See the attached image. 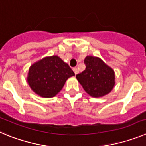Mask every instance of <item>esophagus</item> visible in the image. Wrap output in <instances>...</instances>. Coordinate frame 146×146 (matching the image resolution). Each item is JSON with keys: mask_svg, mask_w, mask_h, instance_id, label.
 Instances as JSON below:
<instances>
[{"mask_svg": "<svg viewBox=\"0 0 146 146\" xmlns=\"http://www.w3.org/2000/svg\"><path fill=\"white\" fill-rule=\"evenodd\" d=\"M73 72H74L75 74H76V75L78 74V69H77V68H73Z\"/></svg>", "mask_w": 146, "mask_h": 146, "instance_id": "obj_1", "label": "esophagus"}]
</instances>
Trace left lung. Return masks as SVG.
Listing matches in <instances>:
<instances>
[{
    "instance_id": "1",
    "label": "left lung",
    "mask_w": 146,
    "mask_h": 146,
    "mask_svg": "<svg viewBox=\"0 0 146 146\" xmlns=\"http://www.w3.org/2000/svg\"><path fill=\"white\" fill-rule=\"evenodd\" d=\"M86 69L76 75V78L86 93L93 98L108 94L115 85V73L99 57L87 56L84 60Z\"/></svg>"
}]
</instances>
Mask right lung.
I'll return each instance as SVG.
<instances>
[{"label": "right lung", "instance_id": "add662e5", "mask_svg": "<svg viewBox=\"0 0 146 146\" xmlns=\"http://www.w3.org/2000/svg\"><path fill=\"white\" fill-rule=\"evenodd\" d=\"M75 76L69 65L58 56L43 58L29 69L27 82L33 91L43 98H53L68 78Z\"/></svg>", "mask_w": 146, "mask_h": 146}]
</instances>
